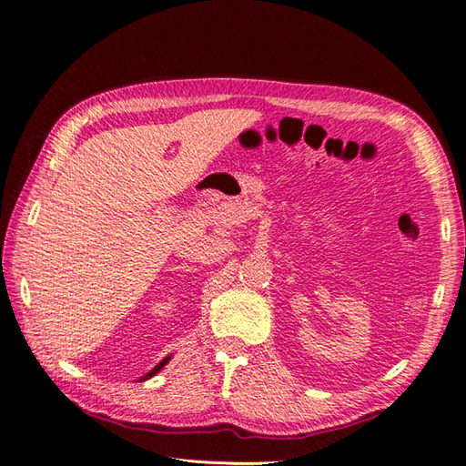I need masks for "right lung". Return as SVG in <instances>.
<instances>
[{"instance_id": "add662e5", "label": "right lung", "mask_w": 466, "mask_h": 466, "mask_svg": "<svg viewBox=\"0 0 466 466\" xmlns=\"http://www.w3.org/2000/svg\"><path fill=\"white\" fill-rule=\"evenodd\" d=\"M168 360H171V358H165V360H163L161 363H157V365H155V368H153V370H151V371H149L147 375H144L142 379H139V380H147V379H149V377H153L155 373H159V371L163 370V365H167V361H168Z\"/></svg>"}]
</instances>
